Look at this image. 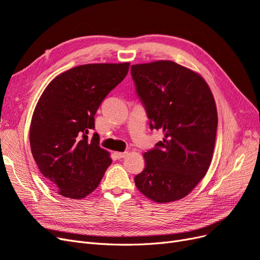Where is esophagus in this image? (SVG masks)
Here are the masks:
<instances>
[{"instance_id": "esophagus-1", "label": "esophagus", "mask_w": 260, "mask_h": 260, "mask_svg": "<svg viewBox=\"0 0 260 260\" xmlns=\"http://www.w3.org/2000/svg\"><path fill=\"white\" fill-rule=\"evenodd\" d=\"M115 155H116V157H117L118 159H121V158H124V157L128 155V152H123V153H121V152H115Z\"/></svg>"}]
</instances>
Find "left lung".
<instances>
[{"label":"left lung","mask_w":260,"mask_h":260,"mask_svg":"<svg viewBox=\"0 0 260 260\" xmlns=\"http://www.w3.org/2000/svg\"><path fill=\"white\" fill-rule=\"evenodd\" d=\"M151 129L164 140L144 153L138 190L156 203L183 199L206 175L214 153L218 115L206 81L171 60L131 66Z\"/></svg>","instance_id":"left-lung-1"}]
</instances>
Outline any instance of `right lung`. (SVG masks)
I'll use <instances>...</instances> for the list:
<instances>
[{
	"label": "right lung",
	"instance_id": "right-lung-1",
	"mask_svg": "<svg viewBox=\"0 0 260 260\" xmlns=\"http://www.w3.org/2000/svg\"><path fill=\"white\" fill-rule=\"evenodd\" d=\"M129 62L88 64L58 75L39 100L30 124V147L39 170L61 196L80 200L99 186L112 164L94 133V115L119 84Z\"/></svg>",
	"mask_w": 260,
	"mask_h": 260
}]
</instances>
